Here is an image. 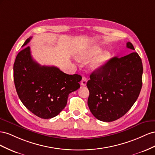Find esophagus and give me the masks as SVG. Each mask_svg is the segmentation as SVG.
I'll list each match as a JSON object with an SVG mask.
<instances>
[{
  "label": "esophagus",
  "mask_w": 155,
  "mask_h": 155,
  "mask_svg": "<svg viewBox=\"0 0 155 155\" xmlns=\"http://www.w3.org/2000/svg\"><path fill=\"white\" fill-rule=\"evenodd\" d=\"M87 78L83 77L82 79V81H81V84L82 86H86V83H87Z\"/></svg>",
  "instance_id": "34e87169"
}]
</instances>
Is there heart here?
I'll return each instance as SVG.
<instances>
[{"mask_svg": "<svg viewBox=\"0 0 155 155\" xmlns=\"http://www.w3.org/2000/svg\"><path fill=\"white\" fill-rule=\"evenodd\" d=\"M101 52H102V49L97 46L87 47L82 48L78 52L77 58L80 61H86L99 54ZM110 58H111L110 53L104 52L92 61L90 64V69L92 70L101 69L108 63Z\"/></svg>", "mask_w": 155, "mask_h": 155, "instance_id": "b5f03b06", "label": "heart"}]
</instances>
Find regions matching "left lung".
<instances>
[{"label":"left lung","mask_w":155,"mask_h":155,"mask_svg":"<svg viewBox=\"0 0 155 155\" xmlns=\"http://www.w3.org/2000/svg\"><path fill=\"white\" fill-rule=\"evenodd\" d=\"M127 47L134 50L130 42ZM143 65L136 52L121 58L115 56L90 74L87 104L100 121L110 122L129 111L138 99L142 86Z\"/></svg>","instance_id":"1"}]
</instances>
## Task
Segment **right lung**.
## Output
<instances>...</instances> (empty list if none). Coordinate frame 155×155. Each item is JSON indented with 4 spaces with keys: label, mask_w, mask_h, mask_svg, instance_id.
<instances>
[{
    "label": "right lung",
    "mask_w": 155,
    "mask_h": 155,
    "mask_svg": "<svg viewBox=\"0 0 155 155\" xmlns=\"http://www.w3.org/2000/svg\"><path fill=\"white\" fill-rule=\"evenodd\" d=\"M31 38L22 47L27 45ZM14 80L25 107L39 117L51 119L65 107L69 94L80 87L82 77L64 73L54 66L39 65L31 56L30 47H25L16 56Z\"/></svg>",
    "instance_id": "right-lung-1"
}]
</instances>
